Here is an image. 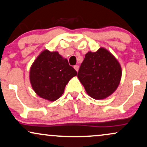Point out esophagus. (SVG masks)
Returning a JSON list of instances; mask_svg holds the SVG:
<instances>
[{
    "instance_id": "34e87169",
    "label": "esophagus",
    "mask_w": 147,
    "mask_h": 147,
    "mask_svg": "<svg viewBox=\"0 0 147 147\" xmlns=\"http://www.w3.org/2000/svg\"><path fill=\"white\" fill-rule=\"evenodd\" d=\"M74 68H75L76 71H78L79 70V66H78V65H75V66H74Z\"/></svg>"
}]
</instances>
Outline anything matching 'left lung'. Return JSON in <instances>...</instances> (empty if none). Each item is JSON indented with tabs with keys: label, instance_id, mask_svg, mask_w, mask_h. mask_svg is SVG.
Instances as JSON below:
<instances>
[{
	"label": "left lung",
	"instance_id": "obj_1",
	"mask_svg": "<svg viewBox=\"0 0 147 147\" xmlns=\"http://www.w3.org/2000/svg\"><path fill=\"white\" fill-rule=\"evenodd\" d=\"M121 65L111 52L100 47L89 51L81 63L77 77L89 96L102 100L111 96L120 83Z\"/></svg>",
	"mask_w": 147,
	"mask_h": 147
}]
</instances>
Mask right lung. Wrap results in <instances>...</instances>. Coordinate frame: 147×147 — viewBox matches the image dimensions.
I'll use <instances>...</instances> for the list:
<instances>
[{"label": "right lung", "instance_id": "obj_1", "mask_svg": "<svg viewBox=\"0 0 147 147\" xmlns=\"http://www.w3.org/2000/svg\"><path fill=\"white\" fill-rule=\"evenodd\" d=\"M77 75L67 59L57 51L45 49L31 66L30 81L37 95L52 102L62 95L68 81Z\"/></svg>", "mask_w": 147, "mask_h": 147}]
</instances>
